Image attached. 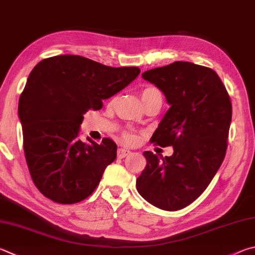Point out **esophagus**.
I'll return each instance as SVG.
<instances>
[{
  "label": "esophagus",
  "mask_w": 255,
  "mask_h": 255,
  "mask_svg": "<svg viewBox=\"0 0 255 255\" xmlns=\"http://www.w3.org/2000/svg\"><path fill=\"white\" fill-rule=\"evenodd\" d=\"M129 154H130V151L126 149V148H119L118 151H117L118 158H125V157L128 156Z\"/></svg>",
  "instance_id": "1"
}]
</instances>
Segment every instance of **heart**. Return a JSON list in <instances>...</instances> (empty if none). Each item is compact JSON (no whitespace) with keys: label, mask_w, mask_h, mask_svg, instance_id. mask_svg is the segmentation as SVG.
<instances>
[{"label":"heart","mask_w":255,"mask_h":255,"mask_svg":"<svg viewBox=\"0 0 255 255\" xmlns=\"http://www.w3.org/2000/svg\"><path fill=\"white\" fill-rule=\"evenodd\" d=\"M152 96H160L161 97L159 90L156 89V88H154V87H147L141 91L142 101L149 99L150 97H152ZM124 138H125V140L128 141V142H133L136 140V135L131 131H126L124 133Z\"/></svg>","instance_id":"obj_1"}]
</instances>
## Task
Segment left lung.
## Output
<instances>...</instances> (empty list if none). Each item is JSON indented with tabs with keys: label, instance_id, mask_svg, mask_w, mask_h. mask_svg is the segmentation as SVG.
<instances>
[{
	"label": "left lung",
	"instance_id": "left-lung-1",
	"mask_svg": "<svg viewBox=\"0 0 255 255\" xmlns=\"http://www.w3.org/2000/svg\"><path fill=\"white\" fill-rule=\"evenodd\" d=\"M170 106L151 142L173 146L172 156L145 151L138 193L151 205L177 211L205 191L225 157L232 104L223 82L210 68L176 61L141 75Z\"/></svg>",
	"mask_w": 255,
	"mask_h": 255
}]
</instances>
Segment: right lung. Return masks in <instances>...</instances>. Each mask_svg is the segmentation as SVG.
<instances>
[{
	"mask_svg": "<svg viewBox=\"0 0 255 255\" xmlns=\"http://www.w3.org/2000/svg\"><path fill=\"white\" fill-rule=\"evenodd\" d=\"M137 67L113 68L80 55H55L31 71L18 100L23 146L35 186L51 201L73 204L91 195L117 157L109 138L79 139L88 110L136 79Z\"/></svg>",
	"mask_w": 255,
	"mask_h": 255,
	"instance_id": "add662e5",
	"label": "right lung"
}]
</instances>
